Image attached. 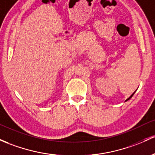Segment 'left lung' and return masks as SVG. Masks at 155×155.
<instances>
[{
  "label": "left lung",
  "instance_id": "1",
  "mask_svg": "<svg viewBox=\"0 0 155 155\" xmlns=\"http://www.w3.org/2000/svg\"><path fill=\"white\" fill-rule=\"evenodd\" d=\"M134 93H135V91H134V93H133V94H131V96H130V97H128V99H126V100H125V102H126V101H128V100H129V99H131V97H133V95H134Z\"/></svg>",
  "mask_w": 155,
  "mask_h": 155
}]
</instances>
